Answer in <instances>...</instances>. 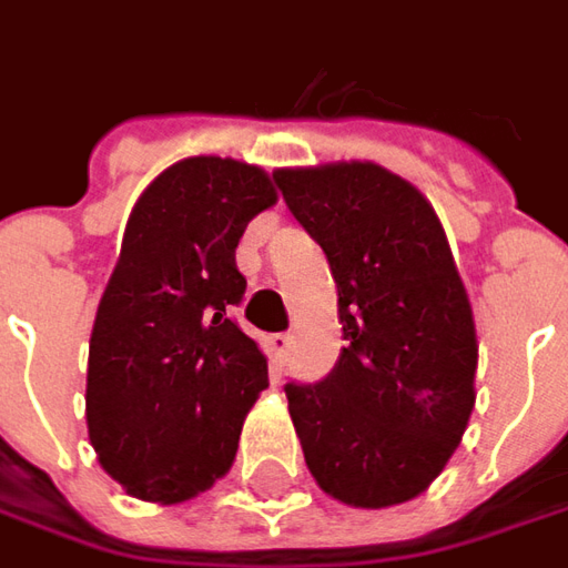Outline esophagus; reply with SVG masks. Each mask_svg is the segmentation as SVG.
Returning <instances> with one entry per match:
<instances>
[{
  "label": "esophagus",
  "instance_id": "obj_1",
  "mask_svg": "<svg viewBox=\"0 0 568 568\" xmlns=\"http://www.w3.org/2000/svg\"><path fill=\"white\" fill-rule=\"evenodd\" d=\"M288 349H292V337L288 334H273L271 337V356L273 362L283 368L285 365V358H288Z\"/></svg>",
  "mask_w": 568,
  "mask_h": 568
}]
</instances>
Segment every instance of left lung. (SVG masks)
<instances>
[{"label": "left lung", "mask_w": 568, "mask_h": 568, "mask_svg": "<svg viewBox=\"0 0 568 568\" xmlns=\"http://www.w3.org/2000/svg\"><path fill=\"white\" fill-rule=\"evenodd\" d=\"M273 182L328 258L344 325L328 377L285 383L310 475L356 508L414 499L475 407V320L444 227L377 163L276 170Z\"/></svg>", "instance_id": "obj_1"}]
</instances>
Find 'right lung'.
Returning a JSON list of instances; mask_svg holds the SVG:
<instances>
[{
	"label": "right lung",
	"instance_id": "1",
	"mask_svg": "<svg viewBox=\"0 0 568 568\" xmlns=\"http://www.w3.org/2000/svg\"><path fill=\"white\" fill-rule=\"evenodd\" d=\"M276 203L261 166L187 158L130 212L88 356L97 459L142 501L194 499L234 463L267 358L231 310L246 295L236 243Z\"/></svg>",
	"mask_w": 568,
	"mask_h": 568
}]
</instances>
